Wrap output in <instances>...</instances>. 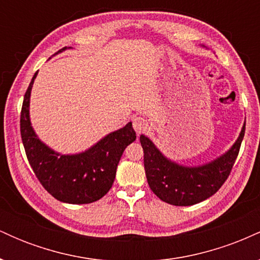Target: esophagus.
Listing matches in <instances>:
<instances>
[{
    "label": "esophagus",
    "instance_id": "1",
    "mask_svg": "<svg viewBox=\"0 0 260 260\" xmlns=\"http://www.w3.org/2000/svg\"><path fill=\"white\" fill-rule=\"evenodd\" d=\"M133 128H134V131L137 132V134L143 133L148 128V122L145 118L140 117V116H138V117H134L133 118Z\"/></svg>",
    "mask_w": 260,
    "mask_h": 260
}]
</instances>
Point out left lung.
I'll return each mask as SVG.
<instances>
[{"instance_id": "left-lung-1", "label": "left lung", "mask_w": 260, "mask_h": 260, "mask_svg": "<svg viewBox=\"0 0 260 260\" xmlns=\"http://www.w3.org/2000/svg\"><path fill=\"white\" fill-rule=\"evenodd\" d=\"M240 136L226 153L198 166H184L165 156L147 136H140L144 151V169L150 189L162 202L177 207L201 203L215 194L228 180L244 137Z\"/></svg>"}]
</instances>
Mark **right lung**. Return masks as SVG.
<instances>
[{
  "label": "right lung",
  "instance_id": "obj_1",
  "mask_svg": "<svg viewBox=\"0 0 260 260\" xmlns=\"http://www.w3.org/2000/svg\"><path fill=\"white\" fill-rule=\"evenodd\" d=\"M64 50L67 47L55 55ZM37 76L38 72L26 89L20 113V136L32 171L45 189L59 202L89 204L99 201L112 187L124 149L137 138L132 122L109 133L82 153H57L40 140L31 126L29 106Z\"/></svg>",
  "mask_w": 260,
  "mask_h": 260
}]
</instances>
